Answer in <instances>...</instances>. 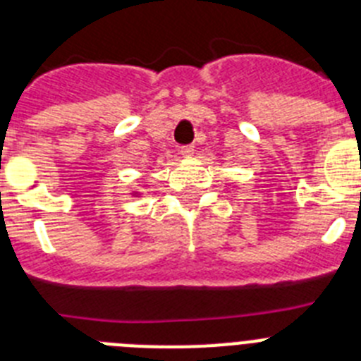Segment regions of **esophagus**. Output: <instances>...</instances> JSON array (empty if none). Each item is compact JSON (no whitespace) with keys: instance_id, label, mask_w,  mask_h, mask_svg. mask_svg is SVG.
Returning <instances> with one entry per match:
<instances>
[{"instance_id":"1","label":"esophagus","mask_w":361,"mask_h":361,"mask_svg":"<svg viewBox=\"0 0 361 361\" xmlns=\"http://www.w3.org/2000/svg\"><path fill=\"white\" fill-rule=\"evenodd\" d=\"M193 152H195V146L193 145L180 146V153H183L184 157H190V155H193Z\"/></svg>"}]
</instances>
